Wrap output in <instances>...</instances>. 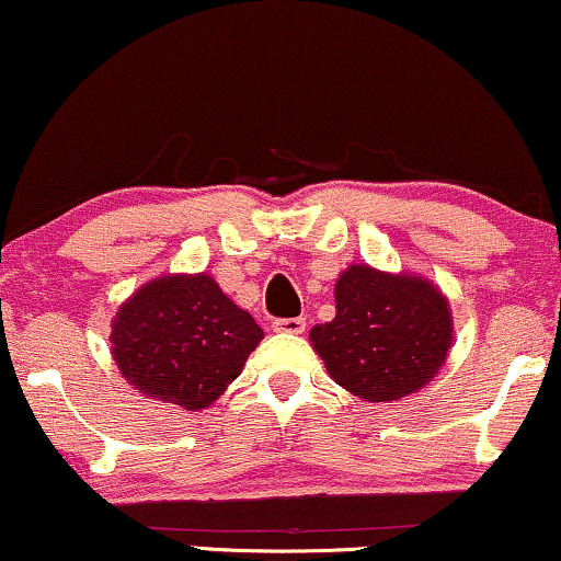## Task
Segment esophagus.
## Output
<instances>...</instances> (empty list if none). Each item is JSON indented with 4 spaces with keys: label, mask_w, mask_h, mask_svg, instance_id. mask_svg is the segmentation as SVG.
<instances>
[{
    "label": "esophagus",
    "mask_w": 561,
    "mask_h": 561,
    "mask_svg": "<svg viewBox=\"0 0 561 561\" xmlns=\"http://www.w3.org/2000/svg\"><path fill=\"white\" fill-rule=\"evenodd\" d=\"M274 331L305 333V318H279V321H274Z\"/></svg>",
    "instance_id": "1"
}]
</instances>
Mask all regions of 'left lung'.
<instances>
[{
    "instance_id": "1",
    "label": "left lung",
    "mask_w": 561,
    "mask_h": 561,
    "mask_svg": "<svg viewBox=\"0 0 561 561\" xmlns=\"http://www.w3.org/2000/svg\"><path fill=\"white\" fill-rule=\"evenodd\" d=\"M336 316L310 329L333 382L370 403L401 401L439 373L453 346L448 297L427 276L352 264L339 274Z\"/></svg>"
}]
</instances>
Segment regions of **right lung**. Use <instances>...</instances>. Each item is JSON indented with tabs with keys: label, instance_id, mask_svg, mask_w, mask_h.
Wrapping results in <instances>:
<instances>
[{
	"label": "right lung",
	"instance_id": "1",
	"mask_svg": "<svg viewBox=\"0 0 561 561\" xmlns=\"http://www.w3.org/2000/svg\"><path fill=\"white\" fill-rule=\"evenodd\" d=\"M261 339V325L207 272L147 282L111 321V354L126 382L186 411L215 403Z\"/></svg>",
	"mask_w": 561,
	"mask_h": 561
}]
</instances>
